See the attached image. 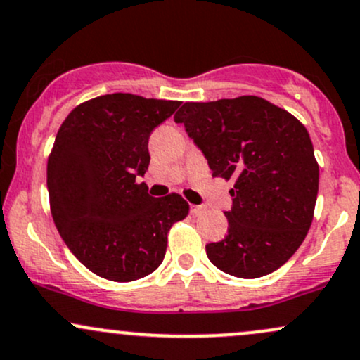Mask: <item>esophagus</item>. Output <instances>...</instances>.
Masks as SVG:
<instances>
[{"label": "esophagus", "instance_id": "obj_1", "mask_svg": "<svg viewBox=\"0 0 360 360\" xmlns=\"http://www.w3.org/2000/svg\"><path fill=\"white\" fill-rule=\"evenodd\" d=\"M206 210H208V206L206 205H191L193 214H203V213H206Z\"/></svg>", "mask_w": 360, "mask_h": 360}]
</instances>
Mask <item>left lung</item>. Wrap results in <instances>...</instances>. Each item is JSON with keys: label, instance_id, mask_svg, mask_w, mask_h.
<instances>
[{"label": "left lung", "instance_id": "1", "mask_svg": "<svg viewBox=\"0 0 360 360\" xmlns=\"http://www.w3.org/2000/svg\"><path fill=\"white\" fill-rule=\"evenodd\" d=\"M174 122L201 148L213 177L233 181L229 233L206 245L208 259L243 279L279 269L315 213L318 162L307 128L259 96L184 103Z\"/></svg>", "mask_w": 360, "mask_h": 360}]
</instances>
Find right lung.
<instances>
[{
  "mask_svg": "<svg viewBox=\"0 0 360 360\" xmlns=\"http://www.w3.org/2000/svg\"><path fill=\"white\" fill-rule=\"evenodd\" d=\"M181 101L113 93L81 103L62 122L47 160L51 213L77 260L115 283L146 278L164 260L167 233L184 220L181 194L154 198L139 177L152 130Z\"/></svg>",
  "mask_w": 360,
  "mask_h": 360,
  "instance_id": "add662e5",
  "label": "right lung"
}]
</instances>
